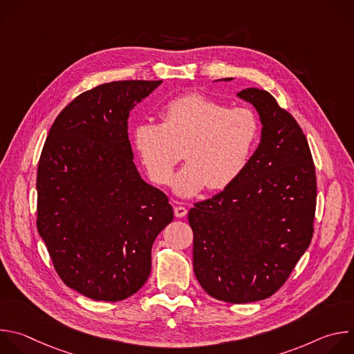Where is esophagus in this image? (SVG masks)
I'll return each mask as SVG.
<instances>
[{"label": "esophagus", "mask_w": 354, "mask_h": 354, "mask_svg": "<svg viewBox=\"0 0 354 354\" xmlns=\"http://www.w3.org/2000/svg\"><path fill=\"white\" fill-rule=\"evenodd\" d=\"M174 212H175V216H176L178 218H182V217H185V216L187 214V209H185V207H182V206H176V207L174 209Z\"/></svg>", "instance_id": "obj_1"}]
</instances>
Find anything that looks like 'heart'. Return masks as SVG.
I'll use <instances>...</instances> for the list:
<instances>
[{"mask_svg": "<svg viewBox=\"0 0 354 354\" xmlns=\"http://www.w3.org/2000/svg\"><path fill=\"white\" fill-rule=\"evenodd\" d=\"M162 123L141 122L131 131V145L149 179L165 186L182 153L187 161L172 182L175 193L192 197L206 186L223 190L245 171L254 154L259 123L254 112L189 93L172 99L161 111Z\"/></svg>", "mask_w": 354, "mask_h": 354, "instance_id": "b5f03b06", "label": "heart"}]
</instances>
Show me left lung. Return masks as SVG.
Wrapping results in <instances>:
<instances>
[{
	"label": "left lung",
	"instance_id": "1",
	"mask_svg": "<svg viewBox=\"0 0 354 354\" xmlns=\"http://www.w3.org/2000/svg\"><path fill=\"white\" fill-rule=\"evenodd\" d=\"M238 97L259 115V145L232 185L189 210V224L200 286L245 304L274 294L310 246L317 176L304 133L277 100L258 88Z\"/></svg>",
	"mask_w": 354,
	"mask_h": 354
}]
</instances>
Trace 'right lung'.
Segmentation results:
<instances>
[{
  "mask_svg": "<svg viewBox=\"0 0 354 354\" xmlns=\"http://www.w3.org/2000/svg\"><path fill=\"white\" fill-rule=\"evenodd\" d=\"M162 81H115L77 96L55 120L37 167V231L62 280L95 301H122L151 272V248L174 220L138 174L130 112Z\"/></svg>",
  "mask_w": 354,
  "mask_h": 354,
  "instance_id": "add662e5",
  "label": "right lung"
}]
</instances>
